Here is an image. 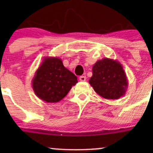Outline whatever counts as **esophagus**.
I'll list each match as a JSON object with an SVG mask.
<instances>
[{
  "label": "esophagus",
  "instance_id": "obj_1",
  "mask_svg": "<svg viewBox=\"0 0 153 153\" xmlns=\"http://www.w3.org/2000/svg\"><path fill=\"white\" fill-rule=\"evenodd\" d=\"M86 79V76H84V75H82V76H80L79 77V80L81 81H85Z\"/></svg>",
  "mask_w": 153,
  "mask_h": 153
}]
</instances>
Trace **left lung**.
Masks as SVG:
<instances>
[{
  "instance_id": "1",
  "label": "left lung",
  "mask_w": 153,
  "mask_h": 153,
  "mask_svg": "<svg viewBox=\"0 0 153 153\" xmlns=\"http://www.w3.org/2000/svg\"><path fill=\"white\" fill-rule=\"evenodd\" d=\"M89 83L98 95L108 100L119 99L128 88L127 77L121 63L107 58L94 64Z\"/></svg>"
}]
</instances>
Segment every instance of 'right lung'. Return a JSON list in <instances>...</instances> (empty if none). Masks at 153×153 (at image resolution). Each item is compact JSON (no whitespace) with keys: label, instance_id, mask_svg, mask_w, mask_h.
Wrapping results in <instances>:
<instances>
[{"label":"right lung","instance_id":"add662e5","mask_svg":"<svg viewBox=\"0 0 153 153\" xmlns=\"http://www.w3.org/2000/svg\"><path fill=\"white\" fill-rule=\"evenodd\" d=\"M77 83V77L58 57H45L32 81L35 95L47 103L61 101Z\"/></svg>","mask_w":153,"mask_h":153}]
</instances>
